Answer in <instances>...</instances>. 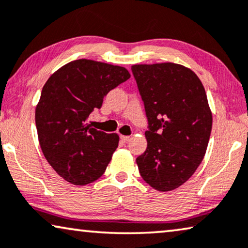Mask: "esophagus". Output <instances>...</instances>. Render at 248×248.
<instances>
[{
  "instance_id": "esophagus-1",
  "label": "esophagus",
  "mask_w": 248,
  "mask_h": 248,
  "mask_svg": "<svg viewBox=\"0 0 248 248\" xmlns=\"http://www.w3.org/2000/svg\"><path fill=\"white\" fill-rule=\"evenodd\" d=\"M120 139H121V140H123V141H128L129 139H130V136H124V135H121V136H120Z\"/></svg>"
}]
</instances>
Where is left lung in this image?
I'll use <instances>...</instances> for the list:
<instances>
[{"instance_id":"left-lung-1","label":"left lung","mask_w":248,"mask_h":248,"mask_svg":"<svg viewBox=\"0 0 248 248\" xmlns=\"http://www.w3.org/2000/svg\"><path fill=\"white\" fill-rule=\"evenodd\" d=\"M145 104L147 149L138 156L139 173L153 189L182 186L200 165L212 128L207 94L197 74L174 62L131 66Z\"/></svg>"}]
</instances>
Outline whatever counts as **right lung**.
<instances>
[{"instance_id":"add662e5","label":"right lung","mask_w":248,"mask_h":248,"mask_svg":"<svg viewBox=\"0 0 248 248\" xmlns=\"http://www.w3.org/2000/svg\"><path fill=\"white\" fill-rule=\"evenodd\" d=\"M124 67L78 59L62 66L45 83L36 107L38 139L45 158L61 177L86 186L103 175L119 135L91 128L86 119L103 97L127 81Z\"/></svg>"}]
</instances>
